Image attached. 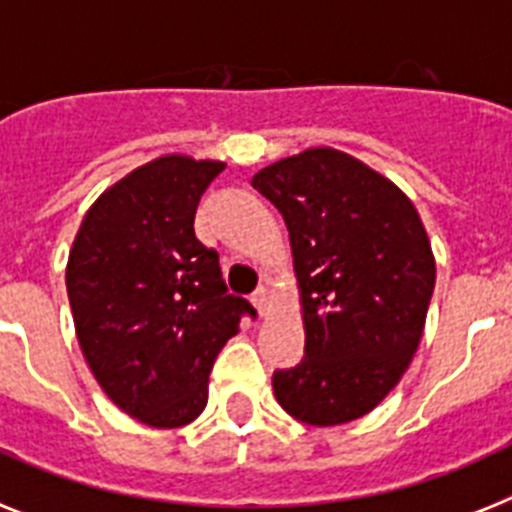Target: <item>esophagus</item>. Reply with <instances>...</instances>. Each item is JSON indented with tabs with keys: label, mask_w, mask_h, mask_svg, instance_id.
I'll return each instance as SVG.
<instances>
[{
	"label": "esophagus",
	"mask_w": 512,
	"mask_h": 512,
	"mask_svg": "<svg viewBox=\"0 0 512 512\" xmlns=\"http://www.w3.org/2000/svg\"><path fill=\"white\" fill-rule=\"evenodd\" d=\"M251 301H253V306L259 308L261 316L269 314V308H272V295H269V290H266V287H259V290L253 293Z\"/></svg>",
	"instance_id": "34e87169"
}]
</instances>
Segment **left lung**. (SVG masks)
I'll use <instances>...</instances> for the list:
<instances>
[{
	"label": "left lung",
	"mask_w": 512,
	"mask_h": 512,
	"mask_svg": "<svg viewBox=\"0 0 512 512\" xmlns=\"http://www.w3.org/2000/svg\"><path fill=\"white\" fill-rule=\"evenodd\" d=\"M285 219L301 287L306 356L274 371L277 403L303 424L374 411L424 332L434 256L403 190L335 149H308L253 175Z\"/></svg>",
	"instance_id": "8db88e82"
}]
</instances>
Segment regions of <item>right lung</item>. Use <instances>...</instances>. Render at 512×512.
<instances>
[{
	"instance_id": "add662e5",
	"label": "right lung",
	"mask_w": 512,
	"mask_h": 512,
	"mask_svg": "<svg viewBox=\"0 0 512 512\" xmlns=\"http://www.w3.org/2000/svg\"><path fill=\"white\" fill-rule=\"evenodd\" d=\"M222 162L159 156L104 190L67 259L75 332L117 408L159 429L206 408L214 358L246 314L219 253L196 238L198 201Z\"/></svg>"
}]
</instances>
